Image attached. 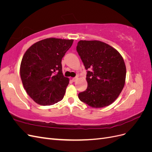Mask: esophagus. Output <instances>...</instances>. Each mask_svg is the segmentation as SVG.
<instances>
[{"instance_id": "obj_1", "label": "esophagus", "mask_w": 152, "mask_h": 152, "mask_svg": "<svg viewBox=\"0 0 152 152\" xmlns=\"http://www.w3.org/2000/svg\"><path fill=\"white\" fill-rule=\"evenodd\" d=\"M77 79H78V77L77 76V77H73V79H72V81H73V82H75Z\"/></svg>"}]
</instances>
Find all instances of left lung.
I'll list each match as a JSON object with an SVG mask.
<instances>
[{
    "mask_svg": "<svg viewBox=\"0 0 152 152\" xmlns=\"http://www.w3.org/2000/svg\"><path fill=\"white\" fill-rule=\"evenodd\" d=\"M77 51L87 70V89L79 94L81 102L103 108L115 102L125 84L126 68L117 50L99 40H80Z\"/></svg>",
    "mask_w": 152,
    "mask_h": 152,
    "instance_id": "1",
    "label": "left lung"
}]
</instances>
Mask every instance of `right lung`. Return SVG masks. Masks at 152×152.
<instances>
[{
	"instance_id": "obj_1",
	"label": "right lung",
	"mask_w": 152,
	"mask_h": 152,
	"mask_svg": "<svg viewBox=\"0 0 152 152\" xmlns=\"http://www.w3.org/2000/svg\"><path fill=\"white\" fill-rule=\"evenodd\" d=\"M73 42L45 39L32 45L24 54L21 79L27 94L37 103L52 105L63 99L69 79L63 74L61 59Z\"/></svg>"
}]
</instances>
